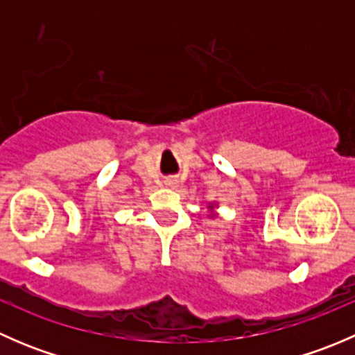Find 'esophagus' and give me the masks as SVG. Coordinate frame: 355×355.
I'll use <instances>...</instances> for the list:
<instances>
[{
  "label": "esophagus",
  "mask_w": 355,
  "mask_h": 355,
  "mask_svg": "<svg viewBox=\"0 0 355 355\" xmlns=\"http://www.w3.org/2000/svg\"><path fill=\"white\" fill-rule=\"evenodd\" d=\"M166 185H170V187H175V185H177V182L170 180V182H166Z\"/></svg>",
  "instance_id": "1"
}]
</instances>
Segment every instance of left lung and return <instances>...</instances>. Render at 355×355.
Segmentation results:
<instances>
[{
  "label": "left lung",
  "instance_id": "8db88e82",
  "mask_svg": "<svg viewBox=\"0 0 355 355\" xmlns=\"http://www.w3.org/2000/svg\"><path fill=\"white\" fill-rule=\"evenodd\" d=\"M218 207L216 202H207V211H209V218H216L218 213H214V209Z\"/></svg>",
  "mask_w": 355,
  "mask_h": 355
}]
</instances>
